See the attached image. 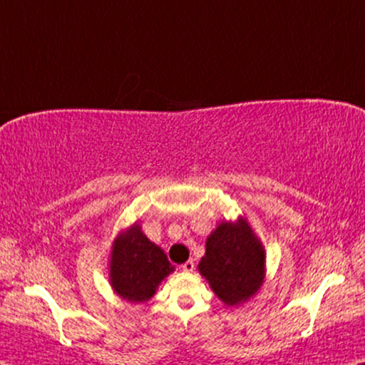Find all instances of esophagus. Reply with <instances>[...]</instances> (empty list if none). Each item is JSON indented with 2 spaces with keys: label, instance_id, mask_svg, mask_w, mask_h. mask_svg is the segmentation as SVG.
<instances>
[{
  "label": "esophagus",
  "instance_id": "obj_1",
  "mask_svg": "<svg viewBox=\"0 0 365 365\" xmlns=\"http://www.w3.org/2000/svg\"><path fill=\"white\" fill-rule=\"evenodd\" d=\"M193 269H195V262H193V260H187V262H185V264L182 265V270H183V272H193Z\"/></svg>",
  "mask_w": 365,
  "mask_h": 365
}]
</instances>
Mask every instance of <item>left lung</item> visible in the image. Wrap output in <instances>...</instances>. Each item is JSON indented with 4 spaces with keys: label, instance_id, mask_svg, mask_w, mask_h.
I'll return each mask as SVG.
<instances>
[{
    "label": "left lung",
    "instance_id": "left-lung-1",
    "mask_svg": "<svg viewBox=\"0 0 365 365\" xmlns=\"http://www.w3.org/2000/svg\"><path fill=\"white\" fill-rule=\"evenodd\" d=\"M264 249L244 220L221 222L206 241L200 274L222 302L235 307L252 297L264 282Z\"/></svg>",
    "mask_w": 365,
    "mask_h": 365
}]
</instances>
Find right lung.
Here are the masks:
<instances>
[{
    "mask_svg": "<svg viewBox=\"0 0 365 365\" xmlns=\"http://www.w3.org/2000/svg\"><path fill=\"white\" fill-rule=\"evenodd\" d=\"M111 285L129 302H145L155 288L173 272V265L159 246L143 235L139 225L118 236L113 246Z\"/></svg>",
    "mask_w": 365,
    "mask_h": 365,
    "instance_id": "right-lung-1",
    "label": "right lung"
}]
</instances>
